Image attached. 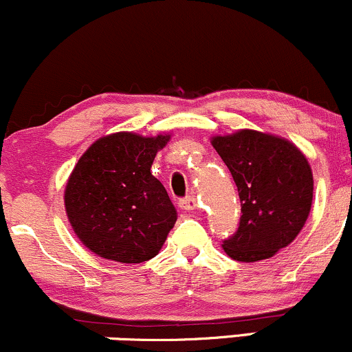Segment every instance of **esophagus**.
<instances>
[{"label":"esophagus","mask_w":352,"mask_h":352,"mask_svg":"<svg viewBox=\"0 0 352 352\" xmlns=\"http://www.w3.org/2000/svg\"><path fill=\"white\" fill-rule=\"evenodd\" d=\"M179 206L186 210H194L196 209V196L189 194V196L183 197V199H179Z\"/></svg>","instance_id":"obj_1"}]
</instances>
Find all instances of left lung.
I'll list each match as a JSON object with an SVG mask.
<instances>
[{
  "mask_svg": "<svg viewBox=\"0 0 352 352\" xmlns=\"http://www.w3.org/2000/svg\"><path fill=\"white\" fill-rule=\"evenodd\" d=\"M241 197L237 230L222 241L239 262L270 258L295 241L313 201V175L307 158L287 140L242 130L212 140Z\"/></svg>",
  "mask_w": 352,
  "mask_h": 352,
  "instance_id": "8db88e82",
  "label": "left lung"
}]
</instances>
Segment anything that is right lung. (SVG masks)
Returning <instances> with one entry per match:
<instances>
[{
  "label": "right lung",
  "mask_w": 352,
  "mask_h": 352,
  "mask_svg": "<svg viewBox=\"0 0 352 352\" xmlns=\"http://www.w3.org/2000/svg\"><path fill=\"white\" fill-rule=\"evenodd\" d=\"M168 140L169 135L103 136L74 168L65 188V210L77 237L100 257L146 262L166 241L176 209L151 175V164Z\"/></svg>",
  "instance_id": "right-lung-1"
}]
</instances>
